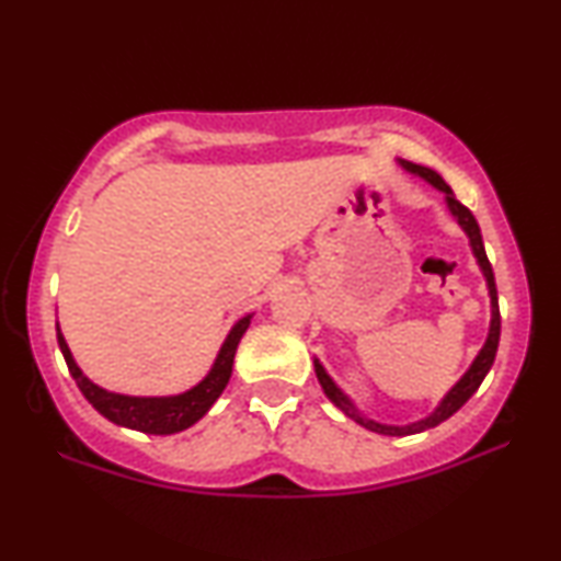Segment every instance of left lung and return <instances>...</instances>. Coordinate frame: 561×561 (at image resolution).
<instances>
[{
  "label": "left lung",
  "instance_id": "obj_1",
  "mask_svg": "<svg viewBox=\"0 0 561 561\" xmlns=\"http://www.w3.org/2000/svg\"><path fill=\"white\" fill-rule=\"evenodd\" d=\"M398 165L403 168V171H409L413 175H419V179H424L428 186H434L436 191H442L444 194V202H447V209L451 217L457 219V225L462 227V232L467 234V240H470V248H472V255L478 260L480 271H482V278L488 283V296H490V329H488V340L482 344V350L478 352V357L472 359L470 370H467L462 378H459L455 386L449 388V393L442 398L439 405L428 413L426 419H419L413 421V424H405V426H398V424H380V421H375L370 416H365L363 411L357 409L355 403H352V398L344 393V390L336 386L332 380V375L324 370V365L319 363L317 357H313V370H317V378L321 382V388H324V393L329 401H332L336 409H340L344 416H350L355 424L365 426L367 432H375V434H386V436H409V434H421L426 432V428H434L439 426L442 421H447L451 413H457L462 405L470 401L474 390L480 388V382L485 380V375L490 373V367H493V359H495V352H497V340H501V311H497V290H495V278H493V267H490V260L485 255V244H482V234H480V227H478V219L472 217V211L467 209L465 204L457 202L455 191H451L444 179L432 168L426 165H416V163H409V160H398Z\"/></svg>",
  "mask_w": 561,
  "mask_h": 561
}]
</instances>
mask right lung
<instances>
[{"mask_svg": "<svg viewBox=\"0 0 561 561\" xmlns=\"http://www.w3.org/2000/svg\"><path fill=\"white\" fill-rule=\"evenodd\" d=\"M252 313L242 317L237 324L229 329L225 344H221L217 359H214L211 370L206 373L204 380H198L194 388L183 390V393L175 396H125V393H112L96 382H91L76 359L68 350V344L64 340L58 329V347L64 352V359L68 365V373L73 375L76 386L87 401L94 405V409L102 413L104 419H110L112 424L117 426H127L135 428V432H145V434H179L183 428L194 426L198 419L206 416V411L211 409L214 401L221 396V390L227 388L229 378H232V365H234V352L237 344H240L242 334L248 332Z\"/></svg>", "mask_w": 561, "mask_h": 561, "instance_id": "obj_1", "label": "right lung"}]
</instances>
